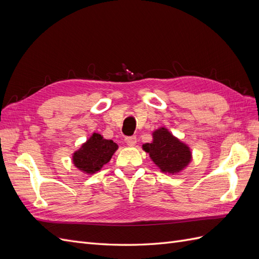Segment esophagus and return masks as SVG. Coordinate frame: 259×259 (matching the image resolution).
<instances>
[{"mask_svg": "<svg viewBox=\"0 0 259 259\" xmlns=\"http://www.w3.org/2000/svg\"><path fill=\"white\" fill-rule=\"evenodd\" d=\"M125 143H126L128 146H135L137 143V138L135 136H130L125 138Z\"/></svg>", "mask_w": 259, "mask_h": 259, "instance_id": "esophagus-1", "label": "esophagus"}]
</instances>
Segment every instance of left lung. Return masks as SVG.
<instances>
[{
  "mask_svg": "<svg viewBox=\"0 0 259 259\" xmlns=\"http://www.w3.org/2000/svg\"><path fill=\"white\" fill-rule=\"evenodd\" d=\"M152 143L143 145V149L163 173L174 175L191 162L190 148L173 136L167 128H158L152 133Z\"/></svg>",
  "mask_w": 259,
  "mask_h": 259,
  "instance_id": "left-lung-1",
  "label": "left lung"
}]
</instances>
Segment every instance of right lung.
<instances>
[{"label":"right lung","instance_id":"add662e5","mask_svg":"<svg viewBox=\"0 0 259 259\" xmlns=\"http://www.w3.org/2000/svg\"><path fill=\"white\" fill-rule=\"evenodd\" d=\"M117 146L112 140L105 139L100 134H94L86 140L79 150L72 155L74 166L84 174H95L112 158L117 150Z\"/></svg>","mask_w":259,"mask_h":259}]
</instances>
